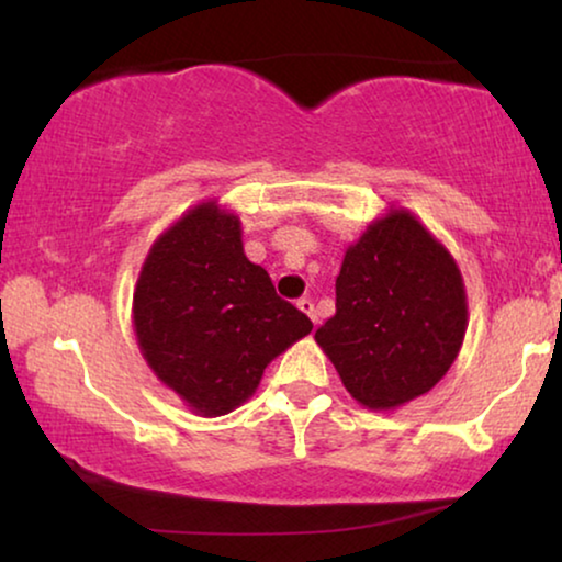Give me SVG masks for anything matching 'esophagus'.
<instances>
[{"instance_id":"esophagus-1","label":"esophagus","mask_w":562,"mask_h":562,"mask_svg":"<svg viewBox=\"0 0 562 562\" xmlns=\"http://www.w3.org/2000/svg\"><path fill=\"white\" fill-rule=\"evenodd\" d=\"M296 306L306 314V317H310V319L314 322V325H317V310H314V302H312V299H299Z\"/></svg>"}]
</instances>
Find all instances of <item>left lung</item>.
<instances>
[{
    "instance_id": "8db88e82",
    "label": "left lung",
    "mask_w": 562,
    "mask_h": 562,
    "mask_svg": "<svg viewBox=\"0 0 562 562\" xmlns=\"http://www.w3.org/2000/svg\"><path fill=\"white\" fill-rule=\"evenodd\" d=\"M335 294L314 340L368 409L412 402L448 373L465 335L463 279L409 212H391L348 248Z\"/></svg>"
}]
</instances>
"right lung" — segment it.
<instances>
[{
    "mask_svg": "<svg viewBox=\"0 0 562 562\" xmlns=\"http://www.w3.org/2000/svg\"><path fill=\"white\" fill-rule=\"evenodd\" d=\"M148 366L204 417L233 412L312 319L243 252L240 220L202 204L158 237L135 289Z\"/></svg>",
    "mask_w": 562,
    "mask_h": 562,
    "instance_id": "right-lung-1",
    "label": "right lung"
}]
</instances>
